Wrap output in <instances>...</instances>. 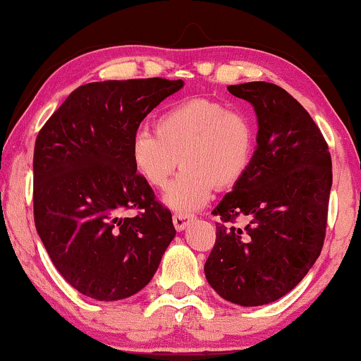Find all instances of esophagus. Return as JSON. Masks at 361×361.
Masks as SVG:
<instances>
[{
	"label": "esophagus",
	"instance_id": "1",
	"mask_svg": "<svg viewBox=\"0 0 361 361\" xmlns=\"http://www.w3.org/2000/svg\"><path fill=\"white\" fill-rule=\"evenodd\" d=\"M192 220H194V216L187 214H174V216H172V221H174L177 231H184Z\"/></svg>",
	"mask_w": 361,
	"mask_h": 361
}]
</instances>
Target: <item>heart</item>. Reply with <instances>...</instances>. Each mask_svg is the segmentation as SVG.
<instances>
[{
	"mask_svg": "<svg viewBox=\"0 0 361 361\" xmlns=\"http://www.w3.org/2000/svg\"><path fill=\"white\" fill-rule=\"evenodd\" d=\"M253 121L219 102L194 98L172 105L156 120V131L140 128L130 141L133 169L147 185L161 189L176 167L184 171L162 195L172 210L187 214L210 200L216 187L240 184L253 164Z\"/></svg>",
	"mask_w": 361,
	"mask_h": 361,
	"instance_id": "heart-1",
	"label": "heart"
}]
</instances>
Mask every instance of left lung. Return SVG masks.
Segmentation results:
<instances>
[{"label":"left lung","mask_w":361,"mask_h":361,"mask_svg":"<svg viewBox=\"0 0 361 361\" xmlns=\"http://www.w3.org/2000/svg\"><path fill=\"white\" fill-rule=\"evenodd\" d=\"M255 108L253 164L212 214L216 241L204 266L215 293L255 307L290 293L309 273L325 238L332 159L304 106L268 82L230 85ZM236 216L245 227L233 224Z\"/></svg>","instance_id":"left-lung-1"}]
</instances>
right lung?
Masks as SVG:
<instances>
[{
    "mask_svg": "<svg viewBox=\"0 0 361 361\" xmlns=\"http://www.w3.org/2000/svg\"><path fill=\"white\" fill-rule=\"evenodd\" d=\"M182 80L93 82L73 90L34 146V221L62 278L95 300L140 293L176 236L171 212L136 174L130 141ZM137 208L136 217H123Z\"/></svg>",
    "mask_w": 361,
    "mask_h": 361,
    "instance_id": "1",
    "label": "right lung"
}]
</instances>
